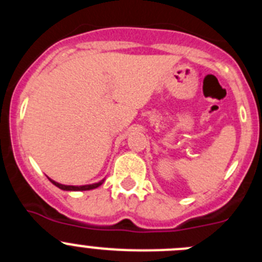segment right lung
<instances>
[{
	"mask_svg": "<svg viewBox=\"0 0 262 262\" xmlns=\"http://www.w3.org/2000/svg\"><path fill=\"white\" fill-rule=\"evenodd\" d=\"M50 181L52 182L55 186H57L59 189H61V190H67V191H85V190H92V189H96V187L101 186V185L103 184V181H105V178L103 180H101L99 182H96V184H90V185H82V186H73V185H62V184H59V182L53 181V180H51Z\"/></svg>",
	"mask_w": 262,
	"mask_h": 262,
	"instance_id": "1",
	"label": "right lung"
}]
</instances>
